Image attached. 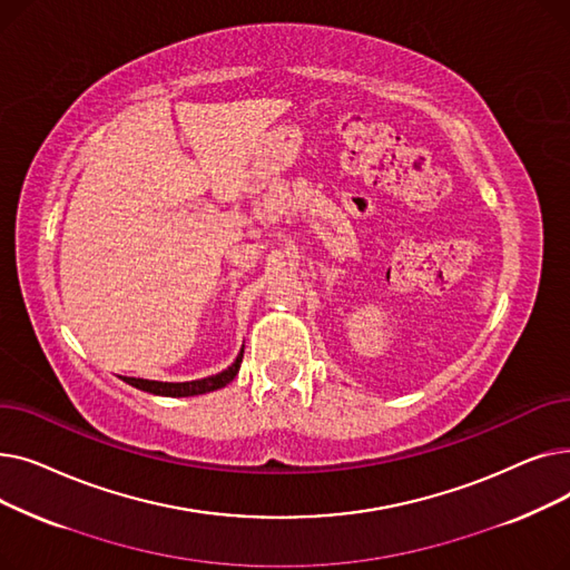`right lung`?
<instances>
[{"mask_svg": "<svg viewBox=\"0 0 570 570\" xmlns=\"http://www.w3.org/2000/svg\"><path fill=\"white\" fill-rule=\"evenodd\" d=\"M243 353L245 348L237 353L235 363L215 374V376H205L198 381H185V383H168V381H147V379H134V376H119L122 381H127L129 385L138 387V391L145 393H153V395H161V397H194V395H205V393H213L224 387L226 383H230L235 379V374L239 372V363H243Z\"/></svg>", "mask_w": 570, "mask_h": 570, "instance_id": "1", "label": "right lung"}]
</instances>
